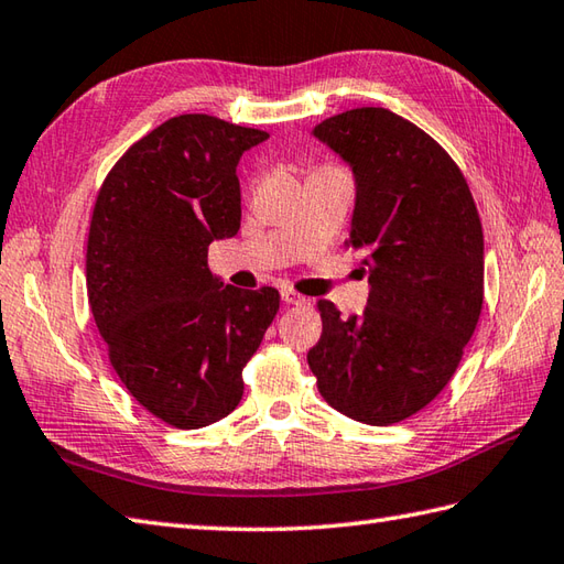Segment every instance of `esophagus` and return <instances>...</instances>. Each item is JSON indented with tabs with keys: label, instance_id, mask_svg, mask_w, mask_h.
I'll list each match as a JSON object with an SVG mask.
<instances>
[{
	"label": "esophagus",
	"instance_id": "esophagus-1",
	"mask_svg": "<svg viewBox=\"0 0 564 564\" xmlns=\"http://www.w3.org/2000/svg\"><path fill=\"white\" fill-rule=\"evenodd\" d=\"M281 297H283L285 305H305V297L293 293V291H281Z\"/></svg>",
	"mask_w": 564,
	"mask_h": 564
}]
</instances>
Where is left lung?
<instances>
[{"label":"left lung","instance_id":"8db88e82","mask_svg":"<svg viewBox=\"0 0 564 564\" xmlns=\"http://www.w3.org/2000/svg\"><path fill=\"white\" fill-rule=\"evenodd\" d=\"M349 164V247L366 251L368 305L349 319L319 301L307 354L334 410L398 424L448 386L482 310L485 242L470 188L434 138L388 109H354L313 128Z\"/></svg>","mask_w":564,"mask_h":564}]
</instances>
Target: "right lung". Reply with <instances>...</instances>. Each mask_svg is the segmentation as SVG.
<instances>
[{
    "instance_id": "1",
    "label": "right lung",
    "mask_w": 564,
    "mask_h": 564,
    "mask_svg": "<svg viewBox=\"0 0 564 564\" xmlns=\"http://www.w3.org/2000/svg\"><path fill=\"white\" fill-rule=\"evenodd\" d=\"M269 135L206 113L138 140L94 206L87 293L128 392L162 422L200 429L242 400V368L279 313L275 289L223 285L208 247L242 220L237 164Z\"/></svg>"
}]
</instances>
